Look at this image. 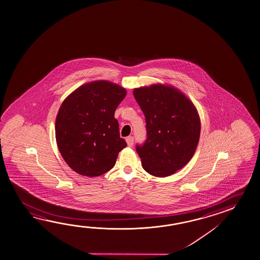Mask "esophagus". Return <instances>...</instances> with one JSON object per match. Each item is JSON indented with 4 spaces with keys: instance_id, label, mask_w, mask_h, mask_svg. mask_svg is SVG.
I'll return each instance as SVG.
<instances>
[{
    "instance_id": "esophagus-1",
    "label": "esophagus",
    "mask_w": 260,
    "mask_h": 260,
    "mask_svg": "<svg viewBox=\"0 0 260 260\" xmlns=\"http://www.w3.org/2000/svg\"><path fill=\"white\" fill-rule=\"evenodd\" d=\"M126 142H127V146L132 147V146L133 145L134 139H133V136H128V137L126 138Z\"/></svg>"
}]
</instances>
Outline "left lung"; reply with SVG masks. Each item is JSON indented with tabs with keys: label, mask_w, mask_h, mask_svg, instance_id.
Returning a JSON list of instances; mask_svg holds the SVG:
<instances>
[{
	"label": "left lung",
	"mask_w": 260,
	"mask_h": 260,
	"mask_svg": "<svg viewBox=\"0 0 260 260\" xmlns=\"http://www.w3.org/2000/svg\"><path fill=\"white\" fill-rule=\"evenodd\" d=\"M133 95L145 116L147 139L136 145L142 167L154 177L171 176L190 161L201 135L195 106L177 88L152 84Z\"/></svg>",
	"instance_id": "left-lung-1"
}]
</instances>
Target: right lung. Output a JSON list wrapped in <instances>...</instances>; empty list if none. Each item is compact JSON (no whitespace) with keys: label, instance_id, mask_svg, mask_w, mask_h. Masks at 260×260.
<instances>
[{"label":"right lung","instance_id":"1","mask_svg":"<svg viewBox=\"0 0 260 260\" xmlns=\"http://www.w3.org/2000/svg\"><path fill=\"white\" fill-rule=\"evenodd\" d=\"M126 93L116 83L94 81L74 90L61 104L55 123L56 141L64 161L76 173L103 175L127 146L114 117Z\"/></svg>","mask_w":260,"mask_h":260}]
</instances>
